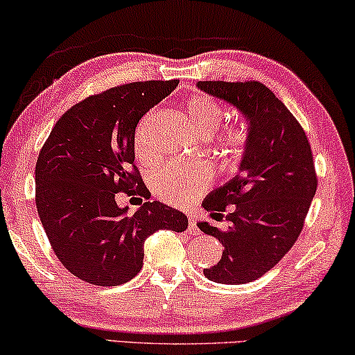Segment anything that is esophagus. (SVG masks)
I'll use <instances>...</instances> for the list:
<instances>
[{
  "instance_id": "esophagus-1",
  "label": "esophagus",
  "mask_w": 355,
  "mask_h": 355,
  "mask_svg": "<svg viewBox=\"0 0 355 355\" xmlns=\"http://www.w3.org/2000/svg\"><path fill=\"white\" fill-rule=\"evenodd\" d=\"M189 230H191L192 233L199 232V228H197V218L194 215H189Z\"/></svg>"
}]
</instances>
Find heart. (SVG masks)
<instances>
[{
    "instance_id": "obj_1",
    "label": "heart",
    "mask_w": 355,
    "mask_h": 355,
    "mask_svg": "<svg viewBox=\"0 0 355 355\" xmlns=\"http://www.w3.org/2000/svg\"><path fill=\"white\" fill-rule=\"evenodd\" d=\"M187 125L199 135L209 137L217 132L225 119V110L217 101L207 96H194L189 99L184 112ZM251 141V130L246 122H233L222 128L217 135L220 153L228 163H239L246 155ZM135 155L138 161H145L146 153L140 138H137ZM209 186V173L197 164H164L151 176V187L156 196L169 204H189L197 199Z\"/></svg>"
}]
</instances>
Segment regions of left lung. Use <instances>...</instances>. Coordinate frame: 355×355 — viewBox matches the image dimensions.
I'll use <instances>...</instances> for the list:
<instances>
[{"mask_svg": "<svg viewBox=\"0 0 355 355\" xmlns=\"http://www.w3.org/2000/svg\"><path fill=\"white\" fill-rule=\"evenodd\" d=\"M197 87L236 107L251 130L236 176L202 204L214 220L232 205L228 228L197 223L225 248L217 264L204 269L205 277L248 284L272 269L300 236L318 186L311 148L297 119L259 81H199Z\"/></svg>", "mask_w": 355, "mask_h": 355, "instance_id": "left-lung-1", "label": "left lung"}]
</instances>
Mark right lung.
Wrapping results in <instances>:
<instances>
[{
  "label": "right lung",
  "mask_w": 355,
  "mask_h": 355,
  "mask_svg": "<svg viewBox=\"0 0 355 355\" xmlns=\"http://www.w3.org/2000/svg\"><path fill=\"white\" fill-rule=\"evenodd\" d=\"M178 83L137 81L91 96L58 119L40 150V222L60 262L87 284L128 282L144 266L151 233L187 228L182 211L158 200L145 202L133 215L116 202L119 192L150 199L135 166V128Z\"/></svg>",
  "instance_id": "1"
}]
</instances>
